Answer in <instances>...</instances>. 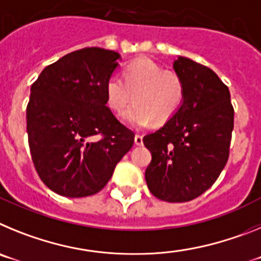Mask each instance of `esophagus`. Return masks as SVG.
<instances>
[{
  "mask_svg": "<svg viewBox=\"0 0 261 261\" xmlns=\"http://www.w3.org/2000/svg\"><path fill=\"white\" fill-rule=\"evenodd\" d=\"M135 144L136 145H142V136L141 135H136L135 136Z\"/></svg>",
  "mask_w": 261,
  "mask_h": 261,
  "instance_id": "esophagus-1",
  "label": "esophagus"
}]
</instances>
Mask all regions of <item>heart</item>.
I'll list each match as a JSON object with an SVG mask.
<instances>
[{"instance_id": "obj_1", "label": "heart", "mask_w": 261, "mask_h": 261, "mask_svg": "<svg viewBox=\"0 0 261 261\" xmlns=\"http://www.w3.org/2000/svg\"><path fill=\"white\" fill-rule=\"evenodd\" d=\"M184 94L180 75L149 59L129 62L123 80L111 75L105 85L106 102L115 114H123L133 98L135 105L124 114V120L135 128H145L153 120L156 124L168 121L180 108Z\"/></svg>"}]
</instances>
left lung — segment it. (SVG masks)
Instances as JSON below:
<instances>
[{"label":"left lung","mask_w":261,"mask_h":261,"mask_svg":"<svg viewBox=\"0 0 261 261\" xmlns=\"http://www.w3.org/2000/svg\"><path fill=\"white\" fill-rule=\"evenodd\" d=\"M183 103L156 132L144 137L151 162L145 171L156 199L186 202L209 190L229 159L234 108L230 91L212 69L179 56Z\"/></svg>","instance_id":"left-lung-1"}]
</instances>
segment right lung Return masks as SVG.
Wrapping results in <instances>:
<instances>
[{
	"label": "right lung",
	"mask_w": 261,
	"mask_h": 261,
	"mask_svg": "<svg viewBox=\"0 0 261 261\" xmlns=\"http://www.w3.org/2000/svg\"><path fill=\"white\" fill-rule=\"evenodd\" d=\"M119 59L114 50L82 48L48 65L32 84L30 151L36 172L53 192L95 195L133 146L135 133L106 106V81Z\"/></svg>",
	"instance_id": "right-lung-1"
}]
</instances>
